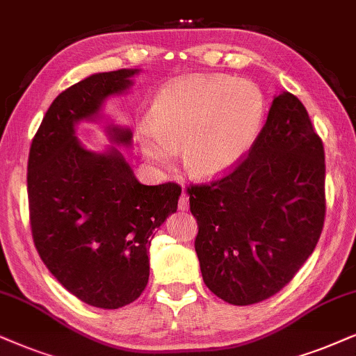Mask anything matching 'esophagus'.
I'll list each match as a JSON object with an SVG mask.
<instances>
[{"mask_svg": "<svg viewBox=\"0 0 356 356\" xmlns=\"http://www.w3.org/2000/svg\"><path fill=\"white\" fill-rule=\"evenodd\" d=\"M188 209V195L186 192L181 193V197H179V210H187Z\"/></svg>", "mask_w": 356, "mask_h": 356, "instance_id": "esophagus-1", "label": "esophagus"}]
</instances>
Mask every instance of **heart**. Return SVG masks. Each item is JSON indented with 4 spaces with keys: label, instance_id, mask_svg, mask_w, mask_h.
<instances>
[{
    "label": "heart",
    "instance_id": "1",
    "mask_svg": "<svg viewBox=\"0 0 356 356\" xmlns=\"http://www.w3.org/2000/svg\"><path fill=\"white\" fill-rule=\"evenodd\" d=\"M263 118L264 98L251 82L195 75L161 92L139 139L154 163L169 165L181 146L188 172L215 177L248 154Z\"/></svg>",
    "mask_w": 356,
    "mask_h": 356
}]
</instances>
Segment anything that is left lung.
I'll return each instance as SVG.
<instances>
[{"instance_id": "1", "label": "left lung", "mask_w": 356, "mask_h": 356, "mask_svg": "<svg viewBox=\"0 0 356 356\" xmlns=\"http://www.w3.org/2000/svg\"><path fill=\"white\" fill-rule=\"evenodd\" d=\"M187 193L205 286L233 305L277 294L316 250L325 220V152L299 98H274L246 157Z\"/></svg>"}]
</instances>
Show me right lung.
I'll use <instances>...</instances> for the list:
<instances>
[{
	"mask_svg": "<svg viewBox=\"0 0 356 356\" xmlns=\"http://www.w3.org/2000/svg\"><path fill=\"white\" fill-rule=\"evenodd\" d=\"M138 70L90 75L49 106L31 143L29 222L35 250L52 276L85 304L120 309L136 300L149 279L151 238L177 210L181 186H145L115 147L87 151L74 126L124 92ZM129 145L128 129L111 128Z\"/></svg>",
	"mask_w": 356,
	"mask_h": 356,
	"instance_id": "1",
	"label": "right lung"
}]
</instances>
